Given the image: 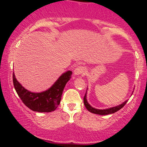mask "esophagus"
<instances>
[{"instance_id":"esophagus-1","label":"esophagus","mask_w":147,"mask_h":147,"mask_svg":"<svg viewBox=\"0 0 147 147\" xmlns=\"http://www.w3.org/2000/svg\"><path fill=\"white\" fill-rule=\"evenodd\" d=\"M85 70H86L85 67L80 65V66L77 67V68L75 69V70H74V75H84V74H85Z\"/></svg>"}]
</instances>
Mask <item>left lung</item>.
I'll return each instance as SVG.
<instances>
[{"label":"left lung","instance_id":"left-lung-1","mask_svg":"<svg viewBox=\"0 0 147 147\" xmlns=\"http://www.w3.org/2000/svg\"><path fill=\"white\" fill-rule=\"evenodd\" d=\"M87 90H88V88H87V90H86V95L84 97V105H85V106H86V108L87 109V110L89 112L92 113L100 115H106L113 114V113H114L117 112V111H118L119 110H120L122 108L124 107V105L126 104V102H128V100H126V101H124L123 103H122L121 104H119V105L113 106V107L109 108V109H95V108L91 106L90 104H89V103L88 102Z\"/></svg>","mask_w":147,"mask_h":147}]
</instances>
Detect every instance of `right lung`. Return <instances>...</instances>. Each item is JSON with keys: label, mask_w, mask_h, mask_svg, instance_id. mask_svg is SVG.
Returning a JSON list of instances; mask_svg holds the SVG:
<instances>
[{"label": "right lung", "mask_w": 147, "mask_h": 147, "mask_svg": "<svg viewBox=\"0 0 147 147\" xmlns=\"http://www.w3.org/2000/svg\"><path fill=\"white\" fill-rule=\"evenodd\" d=\"M72 74L70 70L65 72L50 88L41 92H33L25 89L16 79L14 72L13 83L18 95L27 107L36 112L50 113L56 110L59 105L63 89Z\"/></svg>", "instance_id": "obj_1"}]
</instances>
